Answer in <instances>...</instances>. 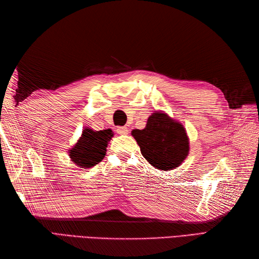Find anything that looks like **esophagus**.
<instances>
[{"mask_svg":"<svg viewBox=\"0 0 259 259\" xmlns=\"http://www.w3.org/2000/svg\"><path fill=\"white\" fill-rule=\"evenodd\" d=\"M117 132H118L119 135L125 136V135L129 134V129H128L127 127H118V128H117Z\"/></svg>","mask_w":259,"mask_h":259,"instance_id":"esophagus-1","label":"esophagus"}]
</instances>
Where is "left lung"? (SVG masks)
Returning <instances> with one entry per match:
<instances>
[{"label":"left lung","instance_id":"left-lung-1","mask_svg":"<svg viewBox=\"0 0 259 259\" xmlns=\"http://www.w3.org/2000/svg\"><path fill=\"white\" fill-rule=\"evenodd\" d=\"M131 135L143 157L157 169H174L188 156L189 138L186 130L164 111H154L148 118L145 128L132 130Z\"/></svg>","mask_w":259,"mask_h":259}]
</instances>
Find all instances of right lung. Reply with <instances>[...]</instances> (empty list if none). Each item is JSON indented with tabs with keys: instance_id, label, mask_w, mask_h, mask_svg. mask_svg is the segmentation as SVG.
<instances>
[{
	"instance_id": "1",
	"label": "right lung",
	"mask_w": 259,
	"mask_h": 259,
	"mask_svg": "<svg viewBox=\"0 0 259 259\" xmlns=\"http://www.w3.org/2000/svg\"><path fill=\"white\" fill-rule=\"evenodd\" d=\"M114 137L110 129L95 131L85 128L74 147L69 150L71 161L81 168H91L101 162L106 155L108 142Z\"/></svg>"
}]
</instances>
